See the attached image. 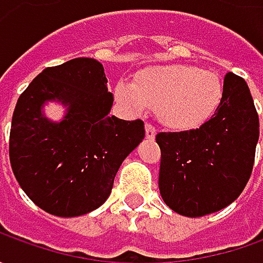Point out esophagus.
Returning <instances> with one entry per match:
<instances>
[{
	"label": "esophagus",
	"mask_w": 263,
	"mask_h": 263,
	"mask_svg": "<svg viewBox=\"0 0 263 263\" xmlns=\"http://www.w3.org/2000/svg\"><path fill=\"white\" fill-rule=\"evenodd\" d=\"M145 130H146V137L147 139H154V137L157 136V128L154 126H151L149 123L145 124Z\"/></svg>",
	"instance_id": "obj_1"
}]
</instances>
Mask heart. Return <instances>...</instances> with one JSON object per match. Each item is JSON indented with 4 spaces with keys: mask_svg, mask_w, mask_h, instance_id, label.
I'll use <instances>...</instances> for the list:
<instances>
[{
    "mask_svg": "<svg viewBox=\"0 0 263 263\" xmlns=\"http://www.w3.org/2000/svg\"><path fill=\"white\" fill-rule=\"evenodd\" d=\"M114 95L132 112L157 109L162 124L170 128H190L212 114L222 95L219 77L209 70L190 66H155L140 71L136 83L121 80Z\"/></svg>",
    "mask_w": 263,
    "mask_h": 263,
    "instance_id": "b5f03b06",
    "label": "heart"
}]
</instances>
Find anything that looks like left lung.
Returning <instances> with one entry per match:
<instances>
[{
    "instance_id": "obj_1",
    "label": "left lung",
    "mask_w": 263,
    "mask_h": 263,
    "mask_svg": "<svg viewBox=\"0 0 263 263\" xmlns=\"http://www.w3.org/2000/svg\"><path fill=\"white\" fill-rule=\"evenodd\" d=\"M258 140L259 117L248 83L227 73L219 105L206 123L157 135L164 202L190 218L228 206L248 184Z\"/></svg>"
}]
</instances>
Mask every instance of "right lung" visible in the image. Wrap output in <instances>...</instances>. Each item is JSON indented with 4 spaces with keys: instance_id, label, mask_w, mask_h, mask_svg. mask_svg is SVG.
Returning a JSON list of instances; mask_svg holds the SVG:
<instances>
[{
    "instance_id": "right-lung-1",
    "label": "right lung",
    "mask_w": 263,
    "mask_h": 263,
    "mask_svg": "<svg viewBox=\"0 0 263 263\" xmlns=\"http://www.w3.org/2000/svg\"><path fill=\"white\" fill-rule=\"evenodd\" d=\"M104 67L93 58H74L48 67L20 95L10 130V162L29 199L48 214L79 217L105 202L117 171L143 140L142 120L109 116ZM48 100L67 108L51 122Z\"/></svg>"
}]
</instances>
